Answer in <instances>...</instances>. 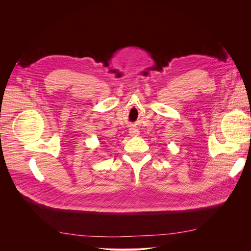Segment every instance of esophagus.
Segmentation results:
<instances>
[{"label":"esophagus","mask_w":251,"mask_h":251,"mask_svg":"<svg viewBox=\"0 0 251 251\" xmlns=\"http://www.w3.org/2000/svg\"><path fill=\"white\" fill-rule=\"evenodd\" d=\"M137 134H138L137 131H134V132H133V135H137Z\"/></svg>","instance_id":"1"}]
</instances>
